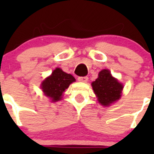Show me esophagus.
<instances>
[{
    "label": "esophagus",
    "mask_w": 154,
    "mask_h": 154,
    "mask_svg": "<svg viewBox=\"0 0 154 154\" xmlns=\"http://www.w3.org/2000/svg\"><path fill=\"white\" fill-rule=\"evenodd\" d=\"M78 80L79 82H87L88 80H89V78L87 76H84V77H79Z\"/></svg>",
    "instance_id": "obj_1"
}]
</instances>
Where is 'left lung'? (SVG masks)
Masks as SVG:
<instances>
[{"instance_id":"8db88e82","label":"left lung","mask_w":154,"mask_h":154,"mask_svg":"<svg viewBox=\"0 0 154 154\" xmlns=\"http://www.w3.org/2000/svg\"><path fill=\"white\" fill-rule=\"evenodd\" d=\"M98 76L96 81L92 82L94 93L99 103L103 106H109L120 99L123 85L112 77L109 69H103Z\"/></svg>"}]
</instances>
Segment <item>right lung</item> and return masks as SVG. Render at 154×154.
<instances>
[{
  "label": "right lung",
  "mask_w": 154,
  "mask_h": 154,
  "mask_svg": "<svg viewBox=\"0 0 154 154\" xmlns=\"http://www.w3.org/2000/svg\"><path fill=\"white\" fill-rule=\"evenodd\" d=\"M75 81L71 74L65 72L60 68H56L50 76L42 82L41 89L51 102H57L62 99V96L69 85Z\"/></svg>",
  "instance_id": "1"
}]
</instances>
